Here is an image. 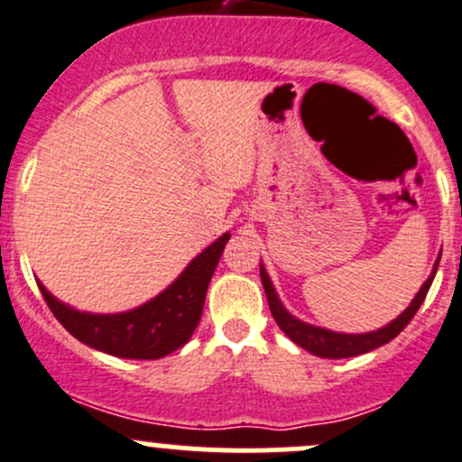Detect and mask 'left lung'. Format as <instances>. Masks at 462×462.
Here are the masks:
<instances>
[{"instance_id":"obj_1","label":"left lung","mask_w":462,"mask_h":462,"mask_svg":"<svg viewBox=\"0 0 462 462\" xmlns=\"http://www.w3.org/2000/svg\"><path fill=\"white\" fill-rule=\"evenodd\" d=\"M439 262H440V255L437 257V262H434L430 277L423 282V286L419 288V292L414 294L411 305H408V308L403 310L397 319H393L391 323L384 325V328L365 331V334H345V331H331L328 328H319V325L305 323V320L297 319V316L288 312L286 305H283L282 299H279L277 290H274L273 282H271V274H268L266 268H263V262L259 263V274H262V283H263V290H266V299H268V305H271L273 319L277 320V325L282 328L283 334H286L292 343H297L300 349L310 351L312 356L329 357V360H340V357H354V356L366 354V351H373V349H377V346L391 343L399 331L411 323L412 316L417 314V310L421 308L423 299H426L428 290L434 282V274H437Z\"/></svg>"}]
</instances>
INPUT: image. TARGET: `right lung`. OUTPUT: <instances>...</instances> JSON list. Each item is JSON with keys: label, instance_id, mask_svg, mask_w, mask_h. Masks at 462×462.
Segmentation results:
<instances>
[{"label": "right lung", "instance_id": "1", "mask_svg": "<svg viewBox=\"0 0 462 462\" xmlns=\"http://www.w3.org/2000/svg\"><path fill=\"white\" fill-rule=\"evenodd\" d=\"M229 237V231L222 233L191 259L183 273L157 297L126 312H80L56 299L41 282L36 283L59 323L80 343L102 354L128 360H159L183 346L194 334L203 314L211 274Z\"/></svg>", "mask_w": 462, "mask_h": 462}]
</instances>
